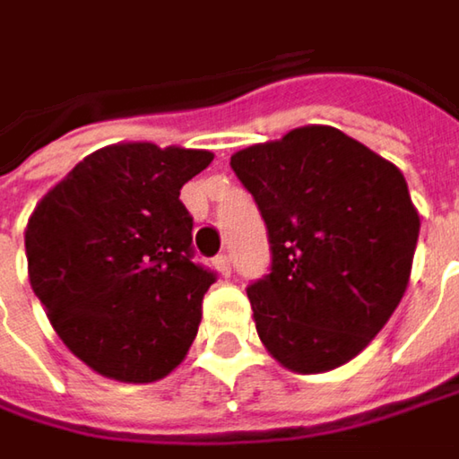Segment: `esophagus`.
<instances>
[{"instance_id": "esophagus-1", "label": "esophagus", "mask_w": 459, "mask_h": 459, "mask_svg": "<svg viewBox=\"0 0 459 459\" xmlns=\"http://www.w3.org/2000/svg\"><path fill=\"white\" fill-rule=\"evenodd\" d=\"M213 266H216V272H219L221 277H230V274H232V266H230V258H227L224 253H219V255L213 258Z\"/></svg>"}]
</instances>
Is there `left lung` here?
Here are the masks:
<instances>
[{
	"mask_svg": "<svg viewBox=\"0 0 459 459\" xmlns=\"http://www.w3.org/2000/svg\"><path fill=\"white\" fill-rule=\"evenodd\" d=\"M230 164L272 243V274L247 287L264 347L295 374L352 360L408 290L420 216L403 172L329 125L247 146Z\"/></svg>",
	"mask_w": 459,
	"mask_h": 459,
	"instance_id": "1",
	"label": "left lung"
}]
</instances>
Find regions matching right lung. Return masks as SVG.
Here are the masks:
<instances>
[{"mask_svg":"<svg viewBox=\"0 0 459 459\" xmlns=\"http://www.w3.org/2000/svg\"><path fill=\"white\" fill-rule=\"evenodd\" d=\"M212 161L204 148L104 146L30 213V287L59 340L96 374L151 384L185 360L213 274L190 258L180 190Z\"/></svg>","mask_w":459,"mask_h":459,"instance_id":"add662e5","label":"right lung"}]
</instances>
